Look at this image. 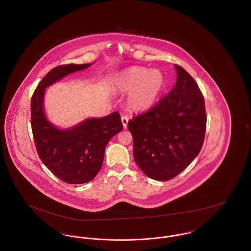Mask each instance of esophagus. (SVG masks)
Segmentation results:
<instances>
[{"label":"esophagus","mask_w":251,"mask_h":251,"mask_svg":"<svg viewBox=\"0 0 251 251\" xmlns=\"http://www.w3.org/2000/svg\"><path fill=\"white\" fill-rule=\"evenodd\" d=\"M127 123H128V117L127 116H122V124H123L125 128H126Z\"/></svg>","instance_id":"1"}]
</instances>
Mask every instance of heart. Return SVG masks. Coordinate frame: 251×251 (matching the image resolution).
Masks as SVG:
<instances>
[{
  "label": "heart",
  "instance_id": "obj_1",
  "mask_svg": "<svg viewBox=\"0 0 251 251\" xmlns=\"http://www.w3.org/2000/svg\"><path fill=\"white\" fill-rule=\"evenodd\" d=\"M164 87V76L157 70L132 67L122 72L117 78V89L129 93V106L136 110L151 107Z\"/></svg>",
  "mask_w": 251,
  "mask_h": 251
}]
</instances>
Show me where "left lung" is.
<instances>
[{"label": "left lung", "instance_id": "1", "mask_svg": "<svg viewBox=\"0 0 251 251\" xmlns=\"http://www.w3.org/2000/svg\"><path fill=\"white\" fill-rule=\"evenodd\" d=\"M169 94L128 122L136 164L151 179L168 180L183 171L204 143V97L192 76L179 65Z\"/></svg>", "mask_w": 251, "mask_h": 251}]
</instances>
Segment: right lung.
<instances>
[{"label":"right lung","mask_w":251,"mask_h":251,"mask_svg":"<svg viewBox=\"0 0 251 251\" xmlns=\"http://www.w3.org/2000/svg\"><path fill=\"white\" fill-rule=\"evenodd\" d=\"M90 66L69 64L54 68L38 83L31 100V126L37 154L57 178L67 183H85L94 179L101 168L106 145L124 127L118 112L88 119L66 130L46 120L43 113L45 88Z\"/></svg>","instance_id":"right-lung-1"}]
</instances>
